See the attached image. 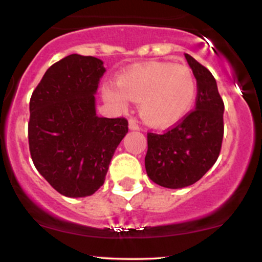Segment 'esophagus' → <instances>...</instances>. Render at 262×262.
I'll list each match as a JSON object with an SVG mask.
<instances>
[{
  "label": "esophagus",
  "mask_w": 262,
  "mask_h": 262,
  "mask_svg": "<svg viewBox=\"0 0 262 262\" xmlns=\"http://www.w3.org/2000/svg\"><path fill=\"white\" fill-rule=\"evenodd\" d=\"M129 128H130L132 130H137V129H139V124H138L137 119L135 118L129 119Z\"/></svg>",
  "instance_id": "1"
}]
</instances>
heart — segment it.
Instances as JSON below:
<instances>
[{"label": "heart", "mask_w": 262, "mask_h": 262, "mask_svg": "<svg viewBox=\"0 0 262 262\" xmlns=\"http://www.w3.org/2000/svg\"><path fill=\"white\" fill-rule=\"evenodd\" d=\"M197 83L191 69L172 62H150L122 75L118 86L103 87L104 100L125 106L140 102L141 118L154 128L180 122L193 106Z\"/></svg>", "instance_id": "obj_1"}]
</instances>
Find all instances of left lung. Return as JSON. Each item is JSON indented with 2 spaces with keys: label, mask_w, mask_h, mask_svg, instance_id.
Segmentation results:
<instances>
[{
  "label": "left lung",
  "mask_w": 262,
  "mask_h": 262,
  "mask_svg": "<svg viewBox=\"0 0 262 262\" xmlns=\"http://www.w3.org/2000/svg\"><path fill=\"white\" fill-rule=\"evenodd\" d=\"M197 80L196 107L164 133H148L146 173L167 188L193 185L217 161L224 135V102L207 68L185 54Z\"/></svg>",
  "instance_id": "obj_1"
}]
</instances>
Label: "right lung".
<instances>
[{"instance_id":"obj_1","label":"right lung","mask_w":262,"mask_h":262,"mask_svg":"<svg viewBox=\"0 0 262 262\" xmlns=\"http://www.w3.org/2000/svg\"><path fill=\"white\" fill-rule=\"evenodd\" d=\"M106 69L71 54L45 71L29 102L28 141L34 166L66 197L91 196L103 185L128 121L96 116L95 93Z\"/></svg>"}]
</instances>
